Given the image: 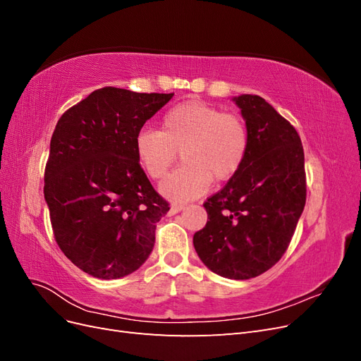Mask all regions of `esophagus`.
I'll use <instances>...</instances> for the list:
<instances>
[{
    "mask_svg": "<svg viewBox=\"0 0 361 361\" xmlns=\"http://www.w3.org/2000/svg\"><path fill=\"white\" fill-rule=\"evenodd\" d=\"M183 209H185L183 204H171L170 206V211H169V215H174V214H178V212H180Z\"/></svg>",
    "mask_w": 361,
    "mask_h": 361,
    "instance_id": "esophagus-1",
    "label": "esophagus"
}]
</instances>
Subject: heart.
Wrapping results in <instances>:
<instances>
[{
    "label": "heart",
    "mask_w": 361,
    "mask_h": 361,
    "mask_svg": "<svg viewBox=\"0 0 361 361\" xmlns=\"http://www.w3.org/2000/svg\"><path fill=\"white\" fill-rule=\"evenodd\" d=\"M250 147L244 120L200 101L174 105L162 116L161 130L143 129L135 137V155L150 179H161L182 150L180 169L159 185L173 202H190L226 182L243 169Z\"/></svg>",
    "instance_id": "1"
}]
</instances>
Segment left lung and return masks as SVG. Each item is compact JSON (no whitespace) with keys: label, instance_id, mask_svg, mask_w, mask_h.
I'll return each instance as SVG.
<instances>
[{"label":"left lung","instance_id":"left-lung-1","mask_svg":"<svg viewBox=\"0 0 361 361\" xmlns=\"http://www.w3.org/2000/svg\"><path fill=\"white\" fill-rule=\"evenodd\" d=\"M250 134L243 169L204 202L207 223L192 243L215 274L247 280L274 267L305 204L304 150L295 128L257 94L232 99Z\"/></svg>","mask_w":361,"mask_h":361}]
</instances>
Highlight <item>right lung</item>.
I'll return each instance as SVG.
<instances>
[{"label": "right lung", "mask_w": 361, "mask_h": 361, "mask_svg": "<svg viewBox=\"0 0 361 361\" xmlns=\"http://www.w3.org/2000/svg\"><path fill=\"white\" fill-rule=\"evenodd\" d=\"M174 93L94 90L64 113L45 169L54 236L73 265L96 279L133 274L154 250L169 203L135 155V137Z\"/></svg>", "instance_id": "add662e5"}]
</instances>
